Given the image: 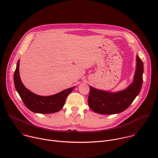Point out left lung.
Listing matches in <instances>:
<instances>
[{
	"instance_id": "1",
	"label": "left lung",
	"mask_w": 158,
	"mask_h": 158,
	"mask_svg": "<svg viewBox=\"0 0 158 158\" xmlns=\"http://www.w3.org/2000/svg\"><path fill=\"white\" fill-rule=\"evenodd\" d=\"M143 63L136 56V69L133 82L125 90L112 93L90 86L88 104L95 113L112 115L125 110L139 94L143 84Z\"/></svg>"
}]
</instances>
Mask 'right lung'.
Masks as SVG:
<instances>
[{"instance_id": "add662e5", "label": "right lung", "mask_w": 158, "mask_h": 158, "mask_svg": "<svg viewBox=\"0 0 158 158\" xmlns=\"http://www.w3.org/2000/svg\"><path fill=\"white\" fill-rule=\"evenodd\" d=\"M20 60L14 75V84L25 106L31 112L38 114H52L60 111L64 106L66 98L75 87L50 96L38 95L27 89L21 81L19 74Z\"/></svg>"}]
</instances>
